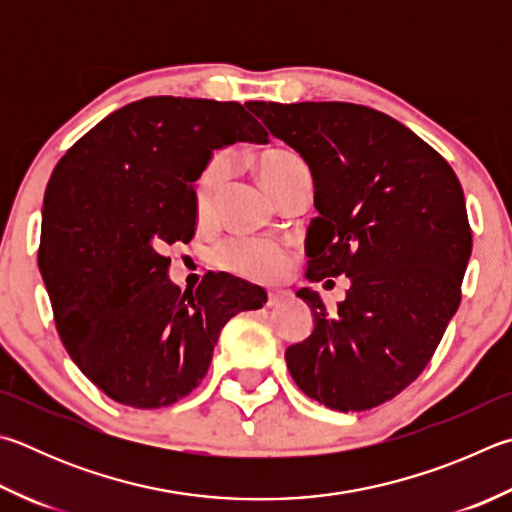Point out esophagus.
Instances as JSON below:
<instances>
[{
	"label": "esophagus",
	"mask_w": 512,
	"mask_h": 512,
	"mask_svg": "<svg viewBox=\"0 0 512 512\" xmlns=\"http://www.w3.org/2000/svg\"><path fill=\"white\" fill-rule=\"evenodd\" d=\"M286 295L288 293H284V291H268V306H280L284 300H286Z\"/></svg>",
	"instance_id": "esophagus-1"
}]
</instances>
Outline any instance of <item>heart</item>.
Masks as SVG:
<instances>
[{"label":"heart","mask_w":512,"mask_h":512,"mask_svg":"<svg viewBox=\"0 0 512 512\" xmlns=\"http://www.w3.org/2000/svg\"><path fill=\"white\" fill-rule=\"evenodd\" d=\"M304 163L295 154L284 150L264 152L257 159V174L268 190L273 192L291 179V176L302 170ZM230 179V159L228 154L217 152L212 154L208 163L201 167V172L194 181V208H197L199 219H210L215 212L217 201L224 192ZM217 264L226 271L253 282H275L284 277L291 266V255L288 250L268 239H232L217 250Z\"/></svg>","instance_id":"heart-1"}]
</instances>
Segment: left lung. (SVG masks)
Wrapping results in <instances>:
<instances>
[{"instance_id": "left-lung-1", "label": "left lung", "mask_w": 512, "mask_h": 512, "mask_svg": "<svg viewBox=\"0 0 512 512\" xmlns=\"http://www.w3.org/2000/svg\"><path fill=\"white\" fill-rule=\"evenodd\" d=\"M313 176L306 280L347 275L329 311L318 291L311 336L286 349L302 392L338 412L383 405L414 383L461 302L472 253L457 174L412 129L351 102H248Z\"/></svg>"}]
</instances>
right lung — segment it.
I'll return each mask as SVG.
<instances>
[{
    "label": "right lung",
    "instance_id": "right-lung-1",
    "mask_svg": "<svg viewBox=\"0 0 512 512\" xmlns=\"http://www.w3.org/2000/svg\"><path fill=\"white\" fill-rule=\"evenodd\" d=\"M268 143L239 102L152 96L89 129L46 185L37 264L71 360L116 403L167 407L208 374L224 324L266 291L208 273L172 284L165 250L197 230L194 181L215 150Z\"/></svg>",
    "mask_w": 512,
    "mask_h": 512
}]
</instances>
